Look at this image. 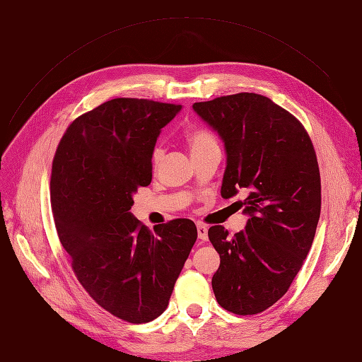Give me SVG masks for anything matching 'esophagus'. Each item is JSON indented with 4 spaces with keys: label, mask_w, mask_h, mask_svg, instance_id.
<instances>
[{
    "label": "esophagus",
    "mask_w": 362,
    "mask_h": 362,
    "mask_svg": "<svg viewBox=\"0 0 362 362\" xmlns=\"http://www.w3.org/2000/svg\"><path fill=\"white\" fill-rule=\"evenodd\" d=\"M196 228H198V237L202 240V242H206V240H208V228L204 223H198V225H196Z\"/></svg>",
    "instance_id": "34e87169"
}]
</instances>
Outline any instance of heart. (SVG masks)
I'll return each mask as SVG.
<instances>
[{"instance_id": "heart-1", "label": "heart", "mask_w": 362, "mask_h": 362, "mask_svg": "<svg viewBox=\"0 0 362 362\" xmlns=\"http://www.w3.org/2000/svg\"><path fill=\"white\" fill-rule=\"evenodd\" d=\"M187 140H189V145L192 148V154H199V152H202V151L218 146L216 137L210 133V131L202 129V128H194V129L189 131ZM163 154H164L163 146L157 145L154 148V151H152V161H154V164H158L161 161Z\"/></svg>"}]
</instances>
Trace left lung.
I'll use <instances>...</instances> for the list:
<instances>
[{"mask_svg":"<svg viewBox=\"0 0 362 362\" xmlns=\"http://www.w3.org/2000/svg\"><path fill=\"white\" fill-rule=\"evenodd\" d=\"M193 110L226 149L222 198L246 193L243 231L216 225L208 238L221 255L211 279L218 305L238 315L267 310L286 294L311 249L322 206L313 141L291 113L257 93L194 103Z\"/></svg>","mask_w":362,"mask_h":362,"instance_id":"obj_1","label":"left lung"}]
</instances>
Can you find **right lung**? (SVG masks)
<instances>
[{"mask_svg": "<svg viewBox=\"0 0 362 362\" xmlns=\"http://www.w3.org/2000/svg\"><path fill=\"white\" fill-rule=\"evenodd\" d=\"M182 105L116 98L76 117L57 146L51 208L60 243L90 298L129 323L168 308L198 237L189 218L151 231L131 213L152 180V151Z\"/></svg>", "mask_w": 362, "mask_h": 362, "instance_id": "1", "label": "right lung"}]
</instances>
